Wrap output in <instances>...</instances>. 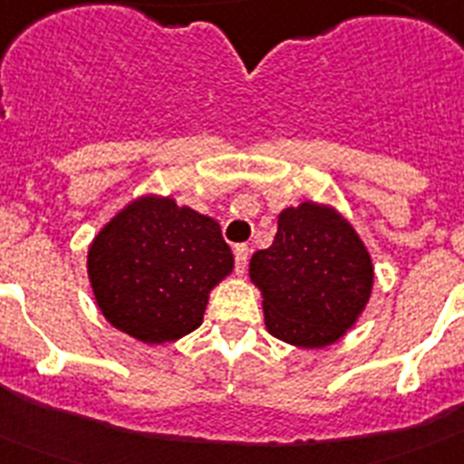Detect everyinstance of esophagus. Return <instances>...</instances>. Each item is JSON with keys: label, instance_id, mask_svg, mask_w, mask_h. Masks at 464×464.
Here are the masks:
<instances>
[{"label": "esophagus", "instance_id": "34e87169", "mask_svg": "<svg viewBox=\"0 0 464 464\" xmlns=\"http://www.w3.org/2000/svg\"><path fill=\"white\" fill-rule=\"evenodd\" d=\"M248 256H251V248L248 246H237L235 248V265H237V274L246 272V265H248Z\"/></svg>", "mask_w": 464, "mask_h": 464}]
</instances>
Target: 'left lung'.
<instances>
[{"mask_svg":"<svg viewBox=\"0 0 464 464\" xmlns=\"http://www.w3.org/2000/svg\"><path fill=\"white\" fill-rule=\"evenodd\" d=\"M269 334L295 348L337 343L358 323L374 288V265L351 220L332 204L283 208L272 246L253 253Z\"/></svg>","mask_w":464,"mask_h":464,"instance_id":"left-lung-1","label":"left lung"}]
</instances>
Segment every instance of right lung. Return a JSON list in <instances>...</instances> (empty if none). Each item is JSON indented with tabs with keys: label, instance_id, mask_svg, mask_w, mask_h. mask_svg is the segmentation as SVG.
<instances>
[{
	"label": "right lung",
	"instance_id": "obj_1",
	"mask_svg": "<svg viewBox=\"0 0 464 464\" xmlns=\"http://www.w3.org/2000/svg\"><path fill=\"white\" fill-rule=\"evenodd\" d=\"M235 269L218 220L141 195L88 246V278L102 315L143 343H169L202 325L211 290Z\"/></svg>",
	"mask_w": 464,
	"mask_h": 464
}]
</instances>
